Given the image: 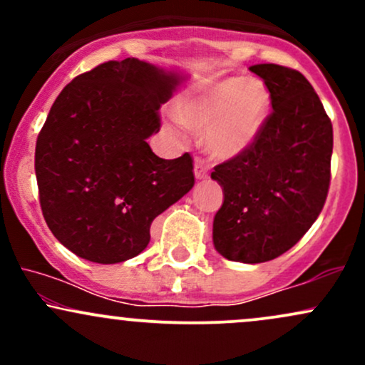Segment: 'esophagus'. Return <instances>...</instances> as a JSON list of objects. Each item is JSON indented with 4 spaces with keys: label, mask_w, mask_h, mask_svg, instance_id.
<instances>
[{
    "label": "esophagus",
    "mask_w": 365,
    "mask_h": 365,
    "mask_svg": "<svg viewBox=\"0 0 365 365\" xmlns=\"http://www.w3.org/2000/svg\"><path fill=\"white\" fill-rule=\"evenodd\" d=\"M194 175L197 180H206L209 177V170H207L206 163L200 161V159H197L195 165H194Z\"/></svg>",
    "instance_id": "esophagus-1"
}]
</instances>
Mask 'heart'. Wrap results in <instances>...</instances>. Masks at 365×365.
Returning <instances> with one entry per match:
<instances>
[{"instance_id":"heart-1","label":"heart","mask_w":365,"mask_h":365,"mask_svg":"<svg viewBox=\"0 0 365 365\" xmlns=\"http://www.w3.org/2000/svg\"><path fill=\"white\" fill-rule=\"evenodd\" d=\"M271 111V94L259 78L226 77L195 91L177 104L183 125L202 130L212 158L242 156L261 135Z\"/></svg>"}]
</instances>
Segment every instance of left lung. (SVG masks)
<instances>
[{
    "mask_svg": "<svg viewBox=\"0 0 365 365\" xmlns=\"http://www.w3.org/2000/svg\"><path fill=\"white\" fill-rule=\"evenodd\" d=\"M273 113L242 156L211 173L223 187V206L212 221V244L228 261L276 259L305 235L329 188L333 125L319 96L297 70L259 63Z\"/></svg>",
    "mask_w": 365,
    "mask_h": 365,
    "instance_id": "8db88e82",
    "label": "left lung"
}]
</instances>
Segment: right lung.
Wrapping results in <instances>:
<instances>
[{
    "mask_svg": "<svg viewBox=\"0 0 365 365\" xmlns=\"http://www.w3.org/2000/svg\"><path fill=\"white\" fill-rule=\"evenodd\" d=\"M185 81L149 61H108L75 77L36 144L43 216L78 257L116 264L139 255L150 223L194 187L190 154L158 158L148 139L159 108Z\"/></svg>",
    "mask_w": 365,
    "mask_h": 365,
    "instance_id": "obj_1",
    "label": "right lung"
}]
</instances>
